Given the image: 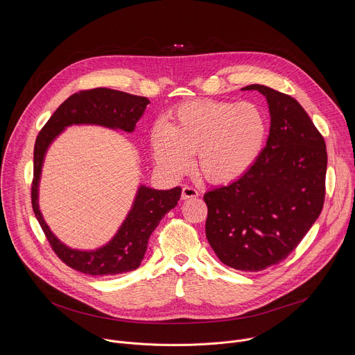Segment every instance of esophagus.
Returning a JSON list of instances; mask_svg holds the SVG:
<instances>
[{
	"label": "esophagus",
	"mask_w": 355,
	"mask_h": 355,
	"mask_svg": "<svg viewBox=\"0 0 355 355\" xmlns=\"http://www.w3.org/2000/svg\"><path fill=\"white\" fill-rule=\"evenodd\" d=\"M196 196H198V191H196L193 187H191V185H185V187L182 188V193H181V198H182V199L196 198Z\"/></svg>",
	"instance_id": "obj_1"
}]
</instances>
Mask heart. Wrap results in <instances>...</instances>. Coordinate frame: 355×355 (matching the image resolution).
<instances>
[{
    "mask_svg": "<svg viewBox=\"0 0 355 355\" xmlns=\"http://www.w3.org/2000/svg\"><path fill=\"white\" fill-rule=\"evenodd\" d=\"M267 133V116L259 105L200 99L175 108L168 125L159 123L151 133V148L168 174L185 173L196 155L202 177L226 184L254 166Z\"/></svg>",
    "mask_w": 355,
    "mask_h": 355,
    "instance_id": "b5f03b06",
    "label": "heart"
}]
</instances>
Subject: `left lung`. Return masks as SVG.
Instances as JSON below:
<instances>
[{
	"label": "left lung",
	"instance_id": "8db88e82",
	"mask_svg": "<svg viewBox=\"0 0 355 355\" xmlns=\"http://www.w3.org/2000/svg\"><path fill=\"white\" fill-rule=\"evenodd\" d=\"M270 107L271 128L260 157L241 178L204 195L207 239L218 259L240 271L279 264L319 218L327 151L320 132L291 95L252 84Z\"/></svg>",
	"mask_w": 355,
	"mask_h": 355
}]
</instances>
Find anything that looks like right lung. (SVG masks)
<instances>
[{
	"instance_id": "obj_1",
	"label": "right lung",
	"mask_w": 355,
	"mask_h": 355,
	"mask_svg": "<svg viewBox=\"0 0 355 355\" xmlns=\"http://www.w3.org/2000/svg\"><path fill=\"white\" fill-rule=\"evenodd\" d=\"M147 104L150 101L144 96L111 88L83 89L64 101L36 137L31 187L32 209L55 254L76 271L92 277H108L136 270L144 257L150 234L159 226L164 215L175 208L181 196V188L157 191L141 187L130 214L107 245L95 251L71 250L49 230L37 207V181L46 148L66 126L73 123H95L132 132Z\"/></svg>"
}]
</instances>
